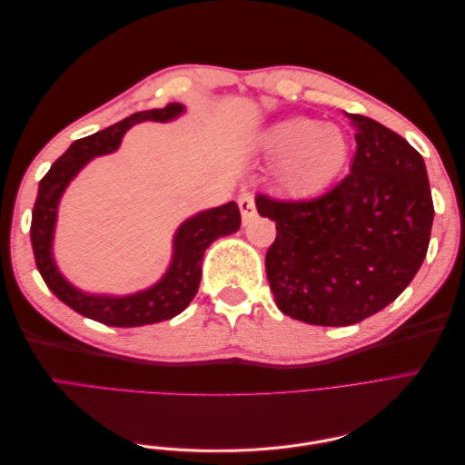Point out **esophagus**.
<instances>
[{"label":"esophagus","instance_id":"obj_1","mask_svg":"<svg viewBox=\"0 0 465 465\" xmlns=\"http://www.w3.org/2000/svg\"><path fill=\"white\" fill-rule=\"evenodd\" d=\"M238 207H241L242 213V224H250L252 221L256 219V200L254 195L244 193L241 200H238Z\"/></svg>","mask_w":465,"mask_h":465}]
</instances>
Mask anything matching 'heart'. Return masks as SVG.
I'll return each mask as SVG.
<instances>
[{
	"mask_svg": "<svg viewBox=\"0 0 465 465\" xmlns=\"http://www.w3.org/2000/svg\"><path fill=\"white\" fill-rule=\"evenodd\" d=\"M258 151L265 161H281V188L294 198H311L341 173L349 157V137L335 124L292 116L267 125L258 137Z\"/></svg>",
	"mask_w": 465,
	"mask_h": 465,
	"instance_id": "1",
	"label": "heart"
}]
</instances>
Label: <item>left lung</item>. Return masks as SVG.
<instances>
[{
  "mask_svg": "<svg viewBox=\"0 0 465 465\" xmlns=\"http://www.w3.org/2000/svg\"><path fill=\"white\" fill-rule=\"evenodd\" d=\"M349 118L357 151L340 184L312 202L256 198L258 213L277 229L265 254L273 301L314 326H351L396 301L430 241L423 157L380 122Z\"/></svg>",
  "mask_w": 465,
  "mask_h": 465,
  "instance_id": "obj_1",
  "label": "left lung"
}]
</instances>
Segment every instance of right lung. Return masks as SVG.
Here are the masks:
<instances>
[{
    "label": "right lung",
    "instance_id": "1",
    "mask_svg": "<svg viewBox=\"0 0 465 465\" xmlns=\"http://www.w3.org/2000/svg\"><path fill=\"white\" fill-rule=\"evenodd\" d=\"M186 114V106L171 103L124 118L106 130L83 137L69 145L40 180L33 209L31 242L36 267L48 289L64 304L94 322L114 328H137L178 316L193 301L202 279V262L207 246L221 236L241 229V211L234 202L198 211L184 219L173 234V254L164 273L153 285L135 292L112 294L83 291L69 281L54 258V236L60 202L69 184L93 159L118 151L122 137L142 122H174Z\"/></svg>",
    "mask_w": 465,
    "mask_h": 465
}]
</instances>
